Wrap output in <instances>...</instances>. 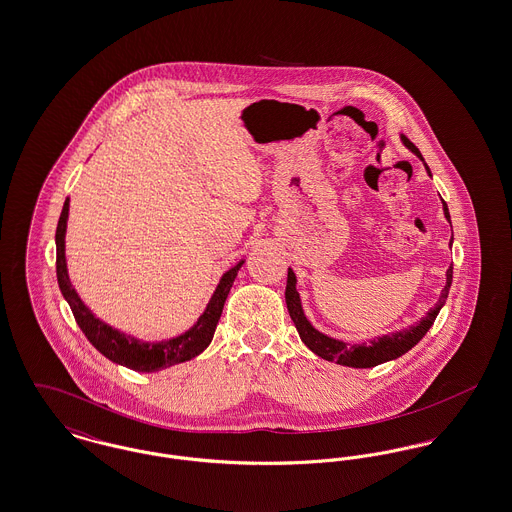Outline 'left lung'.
I'll return each mask as SVG.
<instances>
[{"mask_svg": "<svg viewBox=\"0 0 512 512\" xmlns=\"http://www.w3.org/2000/svg\"><path fill=\"white\" fill-rule=\"evenodd\" d=\"M401 140H403L405 146L413 151L416 157L422 159L418 147L414 146L409 138L401 136ZM424 167H426V171L430 174V169H428L426 163H424ZM443 213H445V219L451 222L449 209H447L445 201H443ZM451 244H453V238H451ZM451 282H453V265L447 268V282H445V288L441 290L436 307L430 309L426 313V317L420 318L418 324L409 326V328H405L401 332H393V334H388V336H380V338H374V340L365 341V343H355V345H349L345 341L334 340V338L324 336L322 332H318L317 328L307 320L305 313H303V307H301L299 293L295 290L297 280H295L292 268H288L286 305H288V311H290L293 324H295V328L299 332V338L315 355L330 361V363H338V365L353 366V368H370V366L382 365V363H388V361H393V359L405 355L409 349H413L414 345L426 336V332L430 330V326L434 324V320L438 317L441 307L445 305V299L449 295Z\"/></svg>", "mask_w": 512, "mask_h": 512, "instance_id": "8db88e82", "label": "left lung"}]
</instances>
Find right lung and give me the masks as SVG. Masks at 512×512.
<instances>
[{
  "label": "right lung",
  "instance_id": "obj_1",
  "mask_svg": "<svg viewBox=\"0 0 512 512\" xmlns=\"http://www.w3.org/2000/svg\"><path fill=\"white\" fill-rule=\"evenodd\" d=\"M67 219H69V199H65L61 217L57 222V230H55L57 282H59V290L73 311L76 324L80 326L84 336L90 340V343L98 349L101 355H105L109 361H113L117 365L126 366V368L138 370V372H157L167 366L186 363V361L194 359L211 343L215 328L219 324L220 315H222L224 301H226L228 292L238 276V270L244 265V261H240L238 265H234L222 274L219 286L213 293L205 313L199 317V320L188 332H184L172 340L157 341V343L140 341L132 336L122 334L119 330L111 328L109 324L94 317V313L82 303V299L78 297V293L71 286L67 263H65Z\"/></svg>",
  "mask_w": 512,
  "mask_h": 512
}]
</instances>
